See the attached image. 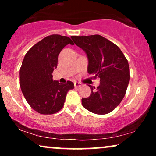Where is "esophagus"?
<instances>
[{
  "label": "esophagus",
  "mask_w": 156,
  "mask_h": 156,
  "mask_svg": "<svg viewBox=\"0 0 156 156\" xmlns=\"http://www.w3.org/2000/svg\"><path fill=\"white\" fill-rule=\"evenodd\" d=\"M74 86H75V87H76V88H79L80 87H81V83H78V82L75 81L74 82Z\"/></svg>",
  "instance_id": "esophagus-1"
}]
</instances>
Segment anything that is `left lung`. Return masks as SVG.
<instances>
[{
  "label": "left lung",
  "instance_id": "8db88e82",
  "mask_svg": "<svg viewBox=\"0 0 156 156\" xmlns=\"http://www.w3.org/2000/svg\"><path fill=\"white\" fill-rule=\"evenodd\" d=\"M77 46L87 53L89 60L88 73L101 78L100 85H89L92 92L82 98V105L97 114L112 112L122 101L130 80L128 60L117 45L101 35L72 36Z\"/></svg>",
  "mask_w": 156,
  "mask_h": 156
}]
</instances>
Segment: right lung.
<instances>
[{
    "label": "right lung",
    "instance_id": "right-lung-1",
    "mask_svg": "<svg viewBox=\"0 0 156 156\" xmlns=\"http://www.w3.org/2000/svg\"><path fill=\"white\" fill-rule=\"evenodd\" d=\"M68 44H74L69 37L48 36L27 52L23 61L20 69L21 91L30 106L39 114L59 112L68 91L74 89L72 81L59 83L52 76L60 52Z\"/></svg>",
    "mask_w": 156,
    "mask_h": 156
}]
</instances>
